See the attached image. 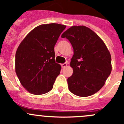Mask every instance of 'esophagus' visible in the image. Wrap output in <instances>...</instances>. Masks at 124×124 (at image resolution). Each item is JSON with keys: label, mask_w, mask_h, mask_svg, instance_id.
Returning <instances> with one entry per match:
<instances>
[{"label": "esophagus", "mask_w": 124, "mask_h": 124, "mask_svg": "<svg viewBox=\"0 0 124 124\" xmlns=\"http://www.w3.org/2000/svg\"><path fill=\"white\" fill-rule=\"evenodd\" d=\"M67 66V63H62V64H61V67H62V68H65Z\"/></svg>", "instance_id": "1"}]
</instances>
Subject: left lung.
I'll use <instances>...</instances> for the list:
<instances>
[{
  "label": "left lung",
  "instance_id": "8db88e82",
  "mask_svg": "<svg viewBox=\"0 0 124 124\" xmlns=\"http://www.w3.org/2000/svg\"><path fill=\"white\" fill-rule=\"evenodd\" d=\"M72 46L70 65L73 74L67 79L69 90L85 97L100 90L112 71V58L102 39L88 27L72 26L62 33Z\"/></svg>",
  "mask_w": 124,
  "mask_h": 124
}]
</instances>
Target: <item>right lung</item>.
<instances>
[{"instance_id":"obj_1","label":"right lung","mask_w":124,"mask_h":124,"mask_svg":"<svg viewBox=\"0 0 124 124\" xmlns=\"http://www.w3.org/2000/svg\"><path fill=\"white\" fill-rule=\"evenodd\" d=\"M65 25L42 24L28 33L16 54V72L30 93L41 95L52 89L61 67L55 61L54 47Z\"/></svg>"}]
</instances>
